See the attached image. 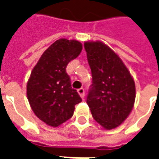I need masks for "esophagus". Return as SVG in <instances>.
<instances>
[{"mask_svg":"<svg viewBox=\"0 0 159 159\" xmlns=\"http://www.w3.org/2000/svg\"><path fill=\"white\" fill-rule=\"evenodd\" d=\"M78 93L80 94V96L81 97V99H84V89L83 88L78 89Z\"/></svg>","mask_w":159,"mask_h":159,"instance_id":"esophagus-1","label":"esophagus"}]
</instances>
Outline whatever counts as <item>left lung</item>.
<instances>
[{"mask_svg": "<svg viewBox=\"0 0 159 159\" xmlns=\"http://www.w3.org/2000/svg\"><path fill=\"white\" fill-rule=\"evenodd\" d=\"M92 88L87 104L94 120L111 130L124 122L134 105V80L119 55L100 40L85 41Z\"/></svg>", "mask_w": 159, "mask_h": 159, "instance_id": "1", "label": "left lung"}]
</instances>
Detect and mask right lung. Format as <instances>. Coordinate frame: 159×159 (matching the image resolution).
Returning a JSON list of instances; mask_svg holds the SVG:
<instances>
[{
    "instance_id": "obj_1",
    "label": "right lung",
    "mask_w": 159,
    "mask_h": 159,
    "mask_svg": "<svg viewBox=\"0 0 159 159\" xmlns=\"http://www.w3.org/2000/svg\"><path fill=\"white\" fill-rule=\"evenodd\" d=\"M82 49L78 40H57L43 53L30 73L27 99L34 114L49 126L55 128L70 119L75 104L82 101L66 71Z\"/></svg>"
}]
</instances>
